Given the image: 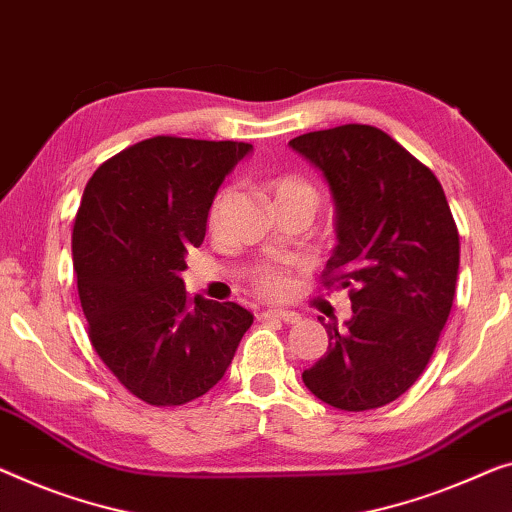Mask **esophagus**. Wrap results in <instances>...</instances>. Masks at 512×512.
Returning a JSON list of instances; mask_svg holds the SVG:
<instances>
[{
  "label": "esophagus",
  "instance_id": "34e87169",
  "mask_svg": "<svg viewBox=\"0 0 512 512\" xmlns=\"http://www.w3.org/2000/svg\"><path fill=\"white\" fill-rule=\"evenodd\" d=\"M262 319H278V322H285V324H296L299 322V312H292V310H264Z\"/></svg>",
  "mask_w": 512,
  "mask_h": 512
}]
</instances>
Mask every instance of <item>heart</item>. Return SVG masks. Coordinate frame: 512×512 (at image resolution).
I'll use <instances>...</instances> for the list:
<instances>
[{
    "label": "heart",
    "instance_id": "b5f03b06",
    "mask_svg": "<svg viewBox=\"0 0 512 512\" xmlns=\"http://www.w3.org/2000/svg\"><path fill=\"white\" fill-rule=\"evenodd\" d=\"M269 188H271L273 204H276V209L296 207V209L308 211L310 218H312V213L317 211L319 200H322L315 183L299 177V174H280V177L271 179ZM230 197H232L230 186L220 188L216 197H213V202L209 207V225L211 227L218 225V220H220V216H223ZM253 289L259 296H264V299H282V296L292 289V278H289V273L282 269V266H264V269H259L253 276Z\"/></svg>",
    "mask_w": 512,
    "mask_h": 512
}]
</instances>
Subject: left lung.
Here are the masks:
<instances>
[{
	"mask_svg": "<svg viewBox=\"0 0 512 512\" xmlns=\"http://www.w3.org/2000/svg\"><path fill=\"white\" fill-rule=\"evenodd\" d=\"M289 147L329 181L338 246L322 285L345 287L352 319L324 324L329 349L303 372L319 400L368 411L423 375L453 308L460 236L432 170L375 126L305 133Z\"/></svg>",
	"mask_w": 512,
	"mask_h": 512,
	"instance_id": "left-lung-1",
	"label": "left lung"
}]
</instances>
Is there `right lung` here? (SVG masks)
I'll list each match as a JSON object with an SVG mask.
<instances>
[{"label": "right lung", "mask_w": 512, "mask_h": 512, "mask_svg": "<svg viewBox=\"0 0 512 512\" xmlns=\"http://www.w3.org/2000/svg\"><path fill=\"white\" fill-rule=\"evenodd\" d=\"M248 142L156 135L105 160L73 223V269L91 347L151 407L202 398L230 368L253 315L190 299L181 271L213 195Z\"/></svg>", "instance_id": "add662e5"}]
</instances>
